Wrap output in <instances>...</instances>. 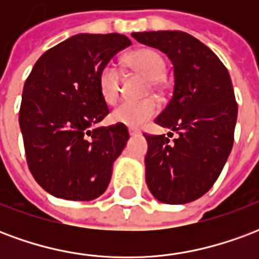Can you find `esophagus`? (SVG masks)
I'll list each match as a JSON object with an SVG mask.
<instances>
[{
    "mask_svg": "<svg viewBox=\"0 0 259 259\" xmlns=\"http://www.w3.org/2000/svg\"><path fill=\"white\" fill-rule=\"evenodd\" d=\"M129 135H130V137H133V136H139V135H140V132H139V130L129 129Z\"/></svg>",
    "mask_w": 259,
    "mask_h": 259,
    "instance_id": "obj_1",
    "label": "esophagus"
}]
</instances>
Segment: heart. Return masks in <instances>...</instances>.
<instances>
[{
    "mask_svg": "<svg viewBox=\"0 0 259 259\" xmlns=\"http://www.w3.org/2000/svg\"><path fill=\"white\" fill-rule=\"evenodd\" d=\"M124 64L132 70L143 74L148 79L147 90L159 93L161 79L166 72V62L163 55L155 48L141 47L124 57ZM98 89L102 100L108 105L116 104L120 96V73L112 64L105 65L98 74ZM157 101L154 98H146L141 101H124L111 113L115 123L123 124L132 129H139L158 113Z\"/></svg>",
    "mask_w": 259,
    "mask_h": 259,
    "instance_id": "obj_1",
    "label": "heart"
}]
</instances>
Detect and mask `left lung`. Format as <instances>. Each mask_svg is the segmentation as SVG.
Returning <instances> with one entry per match:
<instances>
[{
  "mask_svg": "<svg viewBox=\"0 0 259 259\" xmlns=\"http://www.w3.org/2000/svg\"><path fill=\"white\" fill-rule=\"evenodd\" d=\"M132 37L166 54L175 72L174 94L155 123L178 137L170 143L165 135H144L147 186L161 202L187 204L211 189L232 151L237 119L232 80L222 61L189 33L143 31Z\"/></svg>",
  "mask_w": 259,
  "mask_h": 259,
  "instance_id": "8db88e82",
  "label": "left lung"
}]
</instances>
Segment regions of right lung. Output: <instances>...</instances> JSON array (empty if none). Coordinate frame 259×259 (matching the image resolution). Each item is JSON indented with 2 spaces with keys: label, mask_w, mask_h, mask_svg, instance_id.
Returning a JSON list of instances; mask_svg holds the SVG:
<instances>
[{
  "label": "right lung",
  "mask_w": 259,
  "mask_h": 259,
  "mask_svg": "<svg viewBox=\"0 0 259 259\" xmlns=\"http://www.w3.org/2000/svg\"><path fill=\"white\" fill-rule=\"evenodd\" d=\"M130 44L118 33L76 34L42 54L26 79L19 111L26 161L54 197L91 201L107 190L129 132L119 123L96 127L109 113L98 74Z\"/></svg>",
  "instance_id": "obj_1"
}]
</instances>
